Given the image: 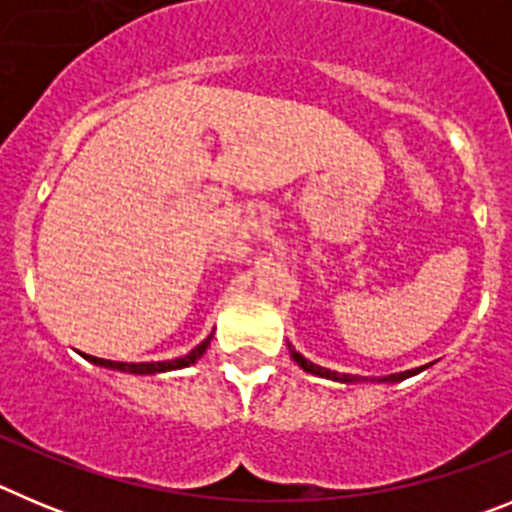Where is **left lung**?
<instances>
[{
  "mask_svg": "<svg viewBox=\"0 0 512 512\" xmlns=\"http://www.w3.org/2000/svg\"><path fill=\"white\" fill-rule=\"evenodd\" d=\"M289 354H292V359H295L297 364H300L302 369H305V372L315 374V377H325V379H333V382H346V384L361 382V377H354V374H338V372H330V369H325V366L312 364V361H307L305 356L297 354V351L292 346H289ZM418 372H423V366H420V369H410V372L390 374V377H382V379H379V382H400V379H408V377H413V374H418Z\"/></svg>",
  "mask_w": 512,
  "mask_h": 512,
  "instance_id": "1",
  "label": "left lung"
}]
</instances>
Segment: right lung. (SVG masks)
I'll return each mask as SVG.
<instances>
[{"instance_id": "add662e5", "label": "right lung", "mask_w": 512, "mask_h": 512, "mask_svg": "<svg viewBox=\"0 0 512 512\" xmlns=\"http://www.w3.org/2000/svg\"><path fill=\"white\" fill-rule=\"evenodd\" d=\"M212 336H207L205 341L200 343L197 348H192L187 356H182V359H171V361H151V364H128V361H110V359H97V356H87L84 354V359L92 361V364L97 366H107V369H117V372H130V374H161V372H171V369H184V366L194 364V361L200 359L202 354L207 351V346H210Z\"/></svg>"}]
</instances>
